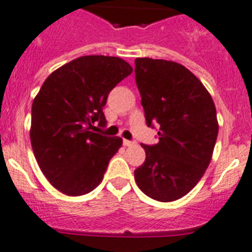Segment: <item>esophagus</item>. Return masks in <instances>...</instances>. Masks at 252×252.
<instances>
[{
  "mask_svg": "<svg viewBox=\"0 0 252 252\" xmlns=\"http://www.w3.org/2000/svg\"><path fill=\"white\" fill-rule=\"evenodd\" d=\"M134 144H135V142H134V140H127V139H124V146L130 147V146H134Z\"/></svg>",
  "mask_w": 252,
  "mask_h": 252,
  "instance_id": "esophagus-1",
  "label": "esophagus"
}]
</instances>
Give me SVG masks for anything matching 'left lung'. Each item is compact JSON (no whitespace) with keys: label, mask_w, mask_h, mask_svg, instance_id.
<instances>
[{"label":"left lung","mask_w":252,"mask_h":252,"mask_svg":"<svg viewBox=\"0 0 252 252\" xmlns=\"http://www.w3.org/2000/svg\"><path fill=\"white\" fill-rule=\"evenodd\" d=\"M135 82L146 122L158 124V143L147 146L146 161L135 169L136 185L150 198L173 202L200 181L219 134L211 94L185 66L136 58Z\"/></svg>","instance_id":"left-lung-1"}]
</instances>
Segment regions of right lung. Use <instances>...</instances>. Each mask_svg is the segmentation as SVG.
<instances>
[{"label":"right lung","instance_id":"1","mask_svg":"<svg viewBox=\"0 0 252 252\" xmlns=\"http://www.w3.org/2000/svg\"><path fill=\"white\" fill-rule=\"evenodd\" d=\"M122 58L83 56L45 79L32 102L31 144L41 172L70 196L88 194L102 181L120 136L94 132L106 126L102 112L109 92L131 74Z\"/></svg>","mask_w":252,"mask_h":252}]
</instances>
